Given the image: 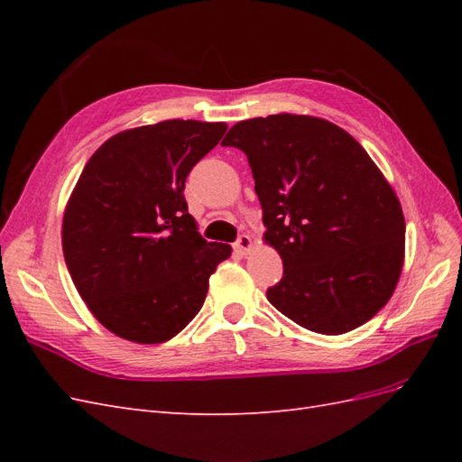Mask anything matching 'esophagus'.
Listing matches in <instances>:
<instances>
[{
  "label": "esophagus",
  "mask_w": 462,
  "mask_h": 462,
  "mask_svg": "<svg viewBox=\"0 0 462 462\" xmlns=\"http://www.w3.org/2000/svg\"><path fill=\"white\" fill-rule=\"evenodd\" d=\"M235 250L239 253L241 256H246L250 250H253V239H250L248 235H241L239 241L235 243Z\"/></svg>",
  "instance_id": "obj_1"
}]
</instances>
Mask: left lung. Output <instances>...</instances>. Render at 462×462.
Returning <instances> with one entry per match:
<instances>
[{
	"mask_svg": "<svg viewBox=\"0 0 462 462\" xmlns=\"http://www.w3.org/2000/svg\"><path fill=\"white\" fill-rule=\"evenodd\" d=\"M223 146L246 153L263 212V243L283 260L268 300L295 324L341 335L393 295L404 262L395 190L355 138L312 116L239 121Z\"/></svg>",
	"mask_w": 462,
	"mask_h": 462,
	"instance_id": "8db88e82",
	"label": "left lung"
}]
</instances>
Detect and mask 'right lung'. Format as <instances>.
I'll return each instance as SVG.
<instances>
[{
  "mask_svg": "<svg viewBox=\"0 0 462 462\" xmlns=\"http://www.w3.org/2000/svg\"><path fill=\"white\" fill-rule=\"evenodd\" d=\"M226 123L170 119L117 133L97 148L69 197L61 245L88 310L117 337L156 345L206 300L231 246L204 241L185 180Z\"/></svg>",
  "mask_w": 462,
  "mask_h": 462,
  "instance_id": "1",
  "label": "right lung"
}]
</instances>
